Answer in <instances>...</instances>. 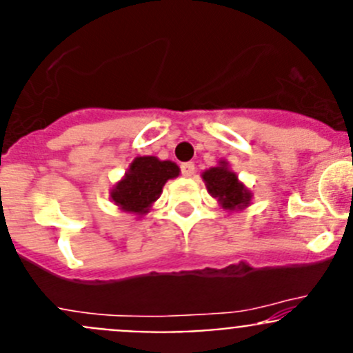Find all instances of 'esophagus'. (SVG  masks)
Masks as SVG:
<instances>
[{"label":"esophagus","mask_w":353,"mask_h":353,"mask_svg":"<svg viewBox=\"0 0 353 353\" xmlns=\"http://www.w3.org/2000/svg\"><path fill=\"white\" fill-rule=\"evenodd\" d=\"M181 172H183V176L191 177L194 174V163L193 162L181 163Z\"/></svg>","instance_id":"obj_1"}]
</instances>
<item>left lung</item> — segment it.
I'll return each instance as SVG.
<instances>
[{"label": "left lung", "mask_w": 353, "mask_h": 353, "mask_svg": "<svg viewBox=\"0 0 353 353\" xmlns=\"http://www.w3.org/2000/svg\"><path fill=\"white\" fill-rule=\"evenodd\" d=\"M201 177L208 193L216 198L223 210H229V212L243 210L251 203L252 193L237 179V174L229 169V163L225 160H222L216 167L205 170Z\"/></svg>", "instance_id": "8db88e82"}]
</instances>
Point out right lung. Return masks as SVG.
Wrapping results in <instances>:
<instances>
[{
  "label": "right lung",
  "mask_w": 353,
  "mask_h": 353,
  "mask_svg": "<svg viewBox=\"0 0 353 353\" xmlns=\"http://www.w3.org/2000/svg\"><path fill=\"white\" fill-rule=\"evenodd\" d=\"M179 167L157 157H137L123 179L112 188L110 199L123 212L143 215L162 194L163 184L179 176Z\"/></svg>",
  "instance_id": "obj_1"
}]
</instances>
